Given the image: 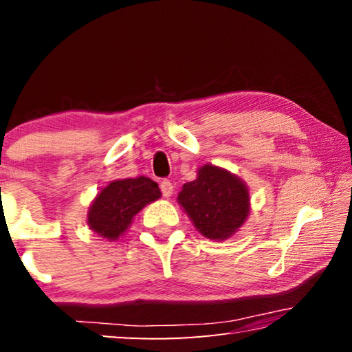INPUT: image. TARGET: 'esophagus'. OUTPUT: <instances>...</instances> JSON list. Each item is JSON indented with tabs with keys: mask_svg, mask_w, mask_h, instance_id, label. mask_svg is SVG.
<instances>
[{
	"mask_svg": "<svg viewBox=\"0 0 352 352\" xmlns=\"http://www.w3.org/2000/svg\"><path fill=\"white\" fill-rule=\"evenodd\" d=\"M160 188H162V192L166 199H169L172 195V190H174V186H172V183L169 180H163L162 184H160Z\"/></svg>",
	"mask_w": 352,
	"mask_h": 352,
	"instance_id": "esophagus-1",
	"label": "esophagus"
}]
</instances>
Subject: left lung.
I'll use <instances>...</instances> for the list:
<instances>
[{
    "instance_id": "8db88e82",
    "label": "left lung",
    "mask_w": 352,
    "mask_h": 352,
    "mask_svg": "<svg viewBox=\"0 0 352 352\" xmlns=\"http://www.w3.org/2000/svg\"><path fill=\"white\" fill-rule=\"evenodd\" d=\"M201 236L225 241L234 236L250 214V190L241 177L214 164L199 168L177 197Z\"/></svg>"
}]
</instances>
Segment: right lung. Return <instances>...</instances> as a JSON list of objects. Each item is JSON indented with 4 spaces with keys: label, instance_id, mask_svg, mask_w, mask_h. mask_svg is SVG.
Listing matches in <instances>:
<instances>
[{
    "label": "right lung",
    "instance_id": "right-lung-1",
    "mask_svg": "<svg viewBox=\"0 0 352 352\" xmlns=\"http://www.w3.org/2000/svg\"><path fill=\"white\" fill-rule=\"evenodd\" d=\"M160 197L162 190L148 177L113 180L91 201L87 223L99 237L115 242L130 228L136 214Z\"/></svg>",
    "mask_w": 352,
    "mask_h": 352
}]
</instances>
